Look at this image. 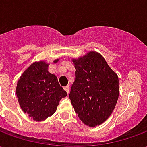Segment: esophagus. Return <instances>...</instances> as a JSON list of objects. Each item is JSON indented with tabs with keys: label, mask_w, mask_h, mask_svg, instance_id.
<instances>
[{
	"label": "esophagus",
	"mask_w": 147,
	"mask_h": 147,
	"mask_svg": "<svg viewBox=\"0 0 147 147\" xmlns=\"http://www.w3.org/2000/svg\"><path fill=\"white\" fill-rule=\"evenodd\" d=\"M64 89L66 91V93H67V94H69V86H65Z\"/></svg>",
	"instance_id": "1"
}]
</instances>
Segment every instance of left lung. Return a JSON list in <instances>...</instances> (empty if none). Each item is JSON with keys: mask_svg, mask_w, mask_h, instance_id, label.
Wrapping results in <instances>:
<instances>
[{"mask_svg": "<svg viewBox=\"0 0 147 147\" xmlns=\"http://www.w3.org/2000/svg\"><path fill=\"white\" fill-rule=\"evenodd\" d=\"M72 62L76 80L69 94L71 105L86 125H100L117 105L120 94L118 76L96 51L72 59Z\"/></svg>", "mask_w": 147, "mask_h": 147, "instance_id": "obj_1", "label": "left lung"}]
</instances>
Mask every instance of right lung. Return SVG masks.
<instances>
[{"instance_id": "right-lung-1", "label": "right lung", "mask_w": 147, "mask_h": 147, "mask_svg": "<svg viewBox=\"0 0 147 147\" xmlns=\"http://www.w3.org/2000/svg\"><path fill=\"white\" fill-rule=\"evenodd\" d=\"M48 68L49 64L44 61L34 62L21 75L16 89L22 110L35 121L52 116L60 101L67 96L57 76L49 73Z\"/></svg>"}]
</instances>
